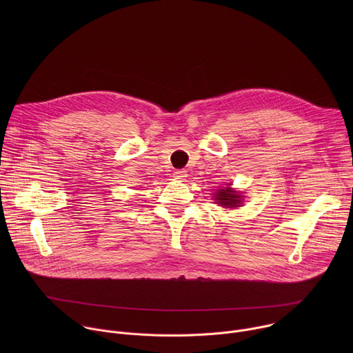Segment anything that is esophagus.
I'll return each mask as SVG.
<instances>
[{"mask_svg":"<svg viewBox=\"0 0 353 353\" xmlns=\"http://www.w3.org/2000/svg\"><path fill=\"white\" fill-rule=\"evenodd\" d=\"M173 177H174L176 180L183 181V180H185V177H187V172H185V170H176V172L173 173Z\"/></svg>","mask_w":353,"mask_h":353,"instance_id":"obj_1","label":"esophagus"}]
</instances>
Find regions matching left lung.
I'll return each mask as SVG.
<instances>
[{"instance_id": "obj_1", "label": "left lung", "mask_w": 353, "mask_h": 353, "mask_svg": "<svg viewBox=\"0 0 353 353\" xmlns=\"http://www.w3.org/2000/svg\"><path fill=\"white\" fill-rule=\"evenodd\" d=\"M216 195V201H218V204H221L222 207H228V208H234V207H239V204H240V195H237L233 190H230V188H222V190H219L218 191V194H215Z\"/></svg>"}]
</instances>
